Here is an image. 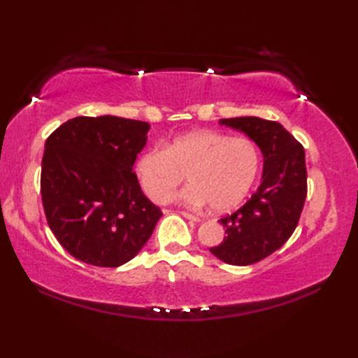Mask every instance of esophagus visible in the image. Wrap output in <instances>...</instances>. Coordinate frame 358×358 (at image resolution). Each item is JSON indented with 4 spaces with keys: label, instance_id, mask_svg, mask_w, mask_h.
Returning a JSON list of instances; mask_svg holds the SVG:
<instances>
[{
    "label": "esophagus",
    "instance_id": "obj_1",
    "mask_svg": "<svg viewBox=\"0 0 358 358\" xmlns=\"http://www.w3.org/2000/svg\"><path fill=\"white\" fill-rule=\"evenodd\" d=\"M180 215L183 216V218H187V220H189V221H194V222H200V218H199V216L192 215V213H188V212H180Z\"/></svg>",
    "mask_w": 358,
    "mask_h": 358
}]
</instances>
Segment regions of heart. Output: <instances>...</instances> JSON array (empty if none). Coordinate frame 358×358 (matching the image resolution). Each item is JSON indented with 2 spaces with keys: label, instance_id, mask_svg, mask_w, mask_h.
<instances>
[{
  "label": "heart",
  "instance_id": "heart-1",
  "mask_svg": "<svg viewBox=\"0 0 358 358\" xmlns=\"http://www.w3.org/2000/svg\"><path fill=\"white\" fill-rule=\"evenodd\" d=\"M259 154L251 138L215 129H192L164 146L146 149L136 161V175L146 196L166 204L188 178L180 200L191 208L210 204L213 212L236 209L251 191Z\"/></svg>",
  "mask_w": 358,
  "mask_h": 358
}]
</instances>
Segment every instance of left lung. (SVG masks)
Masks as SVG:
<instances>
[{"label": "left lung", "mask_w": 358, "mask_h": 358, "mask_svg": "<svg viewBox=\"0 0 358 358\" xmlns=\"http://www.w3.org/2000/svg\"><path fill=\"white\" fill-rule=\"evenodd\" d=\"M245 133L263 154L258 189L241 209L220 220L227 236L210 252L233 266H249L273 254L294 233L308 192L305 149L275 121L257 116L221 119Z\"/></svg>", "instance_id": "left-lung-1"}]
</instances>
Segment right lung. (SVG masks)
<instances>
[{"instance_id":"add662e5","label":"right lung","mask_w":358,"mask_h":358,"mask_svg":"<svg viewBox=\"0 0 358 358\" xmlns=\"http://www.w3.org/2000/svg\"><path fill=\"white\" fill-rule=\"evenodd\" d=\"M150 125L112 115L78 116L53 131L41 161V200L50 230L83 263L117 267L152 236L162 212L133 166Z\"/></svg>"}]
</instances>
